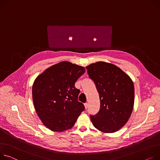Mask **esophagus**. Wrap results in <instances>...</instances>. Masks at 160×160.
I'll return each instance as SVG.
<instances>
[{"label": "esophagus", "instance_id": "obj_1", "mask_svg": "<svg viewBox=\"0 0 160 160\" xmlns=\"http://www.w3.org/2000/svg\"><path fill=\"white\" fill-rule=\"evenodd\" d=\"M84 106H85V108H86V109H87L88 108V103H84Z\"/></svg>", "mask_w": 160, "mask_h": 160}]
</instances>
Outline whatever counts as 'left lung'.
<instances>
[{"instance_id":"8db88e82","label":"left lung","mask_w":160,"mask_h":160,"mask_svg":"<svg viewBox=\"0 0 160 160\" xmlns=\"http://www.w3.org/2000/svg\"><path fill=\"white\" fill-rule=\"evenodd\" d=\"M86 69L100 94V111L91 116L94 127L105 133L118 131L132 112L134 87L132 79L120 68L108 62H97Z\"/></svg>"}]
</instances>
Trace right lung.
<instances>
[{
	"instance_id": "obj_1",
	"label": "right lung",
	"mask_w": 160,
	"mask_h": 160,
	"mask_svg": "<svg viewBox=\"0 0 160 160\" xmlns=\"http://www.w3.org/2000/svg\"><path fill=\"white\" fill-rule=\"evenodd\" d=\"M86 71L68 61L51 66L35 78L32 98L37 114L48 129L63 132L74 126L84 110L74 83Z\"/></svg>"
}]
</instances>
